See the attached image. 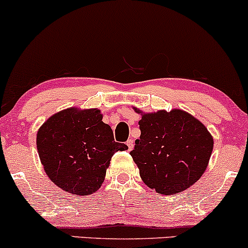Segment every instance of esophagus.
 I'll return each instance as SVG.
<instances>
[{"instance_id":"esophagus-1","label":"esophagus","mask_w":248,"mask_h":248,"mask_svg":"<svg viewBox=\"0 0 248 248\" xmlns=\"http://www.w3.org/2000/svg\"><path fill=\"white\" fill-rule=\"evenodd\" d=\"M127 146H128V151H132L133 147H134V140H133V139H129V140L127 141Z\"/></svg>"}]
</instances>
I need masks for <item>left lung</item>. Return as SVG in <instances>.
<instances>
[{
	"instance_id": "obj_1",
	"label": "left lung",
	"mask_w": 248,
	"mask_h": 248,
	"mask_svg": "<svg viewBox=\"0 0 248 248\" xmlns=\"http://www.w3.org/2000/svg\"><path fill=\"white\" fill-rule=\"evenodd\" d=\"M141 114L140 139L130 155L140 176L159 194H176L194 185L205 173L213 137L205 124L182 109Z\"/></svg>"
}]
</instances>
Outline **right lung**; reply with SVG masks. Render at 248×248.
<instances>
[{
	"mask_svg": "<svg viewBox=\"0 0 248 248\" xmlns=\"http://www.w3.org/2000/svg\"><path fill=\"white\" fill-rule=\"evenodd\" d=\"M102 118L97 108L70 107L51 115L37 130V152L46 174L70 194L96 192L114 153L128 149L114 141Z\"/></svg>",
	"mask_w": 248,
	"mask_h": 248,
	"instance_id": "right-lung-1",
	"label": "right lung"
}]
</instances>
